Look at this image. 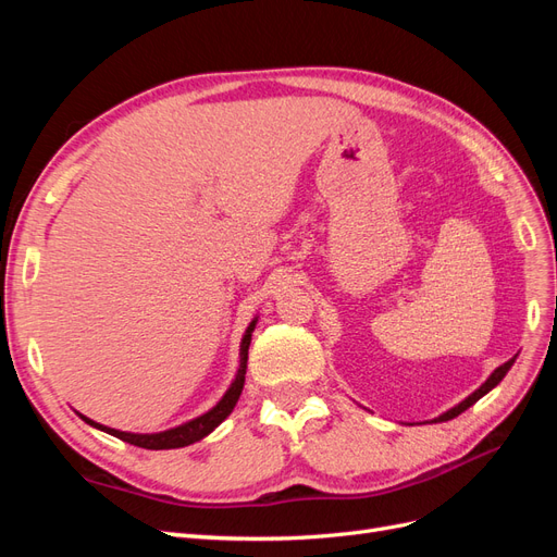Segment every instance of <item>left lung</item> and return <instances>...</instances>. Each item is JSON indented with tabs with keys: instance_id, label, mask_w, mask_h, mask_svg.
<instances>
[{
	"instance_id": "left-lung-1",
	"label": "left lung",
	"mask_w": 557,
	"mask_h": 557,
	"mask_svg": "<svg viewBox=\"0 0 557 557\" xmlns=\"http://www.w3.org/2000/svg\"><path fill=\"white\" fill-rule=\"evenodd\" d=\"M513 362H516V358H511L509 362H504L502 367H497L495 372L491 374V379H487V381H485V383L479 387L476 393H471V395H469L465 401H460V404H458V407H453L450 411H446L444 416L434 418V420H450V418H455V416H460L462 411H467V409L471 407V404H476V401H479V399H481L485 393H491L493 387H495V385H497V383H499L504 376H507V372H509V369H511V364H513Z\"/></svg>"
}]
</instances>
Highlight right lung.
I'll list each match as a JSON object with an SVG mask.
<instances>
[{"label": "right lung", "instance_id": "add662e5", "mask_svg": "<svg viewBox=\"0 0 557 557\" xmlns=\"http://www.w3.org/2000/svg\"><path fill=\"white\" fill-rule=\"evenodd\" d=\"M252 330H256V320L248 325L244 339H242V360H239V372H237V379H234V383L230 385V391L225 393V397L215 404V407L211 411H207L205 416H199L195 420H190V423L185 425H178L174 430H166V432H158V434H132V432H121V430H111V428H104L95 423V420L81 416L83 420H86L88 425L102 430V432H109L113 436H117V440H123L127 444H134L139 448H148V450H162V448H183V446H190L199 440H205V436L209 432H213L218 425L223 423V420L232 413L234 404H237L242 391H244V381H246V364H248V346H250V334Z\"/></svg>", "mask_w": 557, "mask_h": 557}]
</instances>
